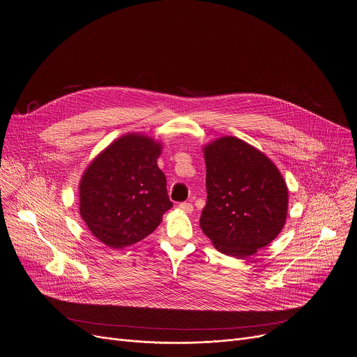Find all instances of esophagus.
I'll return each mask as SVG.
<instances>
[{
  "label": "esophagus",
  "instance_id": "34e87169",
  "mask_svg": "<svg viewBox=\"0 0 357 357\" xmlns=\"http://www.w3.org/2000/svg\"><path fill=\"white\" fill-rule=\"evenodd\" d=\"M179 208H181L183 213L190 214V213L193 211V204H192V203H181V204H179Z\"/></svg>",
  "mask_w": 357,
  "mask_h": 357
}]
</instances>
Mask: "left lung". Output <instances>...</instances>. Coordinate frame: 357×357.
Segmentation results:
<instances>
[{"mask_svg":"<svg viewBox=\"0 0 357 357\" xmlns=\"http://www.w3.org/2000/svg\"><path fill=\"white\" fill-rule=\"evenodd\" d=\"M204 158L207 204L200 227L222 254L248 258L284 226V179L271 158L234 137L208 143Z\"/></svg>","mask_w":357,"mask_h":357,"instance_id":"1","label":"left lung"}]
</instances>
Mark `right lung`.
Wrapping results in <instances>:
<instances>
[{
    "label": "right lung",
    "mask_w": 357,
    "mask_h": 357,
    "mask_svg": "<svg viewBox=\"0 0 357 357\" xmlns=\"http://www.w3.org/2000/svg\"><path fill=\"white\" fill-rule=\"evenodd\" d=\"M161 144L139 134L110 143L79 182V215L91 233L110 248L141 241L172 207L167 179L157 165Z\"/></svg>",
    "instance_id": "obj_1"
}]
</instances>
